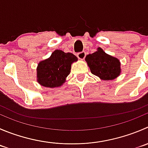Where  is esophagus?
<instances>
[{
  "label": "esophagus",
  "instance_id": "esophagus-1",
  "mask_svg": "<svg viewBox=\"0 0 148 148\" xmlns=\"http://www.w3.org/2000/svg\"><path fill=\"white\" fill-rule=\"evenodd\" d=\"M85 56H86V53L84 51H82V52H80L77 53V57H78L79 59L83 60L84 58H85Z\"/></svg>",
  "mask_w": 148,
  "mask_h": 148
}]
</instances>
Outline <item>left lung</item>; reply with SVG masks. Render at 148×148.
<instances>
[{
    "label": "left lung",
    "instance_id": "1",
    "mask_svg": "<svg viewBox=\"0 0 148 148\" xmlns=\"http://www.w3.org/2000/svg\"><path fill=\"white\" fill-rule=\"evenodd\" d=\"M88 66L92 74L103 80H112L118 77L121 73V64L118 58L106 53L98 48L97 51L86 56Z\"/></svg>",
    "mask_w": 148,
    "mask_h": 148
}]
</instances>
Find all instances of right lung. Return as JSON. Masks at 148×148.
Wrapping results in <instances>:
<instances>
[{
    "label": "right lung",
    "mask_w": 148,
    "mask_h": 148,
    "mask_svg": "<svg viewBox=\"0 0 148 148\" xmlns=\"http://www.w3.org/2000/svg\"><path fill=\"white\" fill-rule=\"evenodd\" d=\"M78 58L71 53L56 50L51 57L38 64L37 68L38 82L46 87H61L70 74L71 64Z\"/></svg>",
    "instance_id": "right-lung-1"
}]
</instances>
